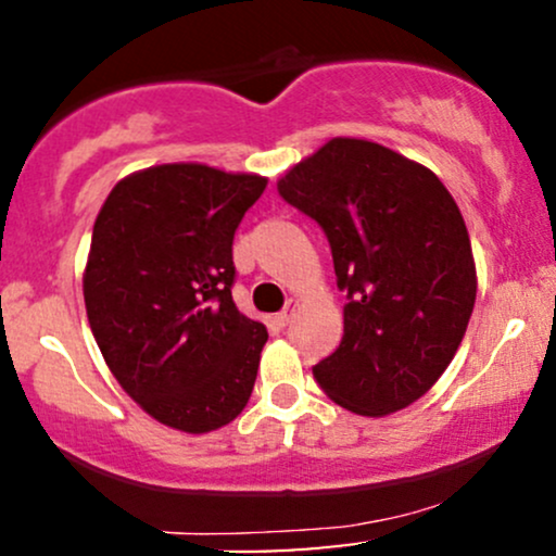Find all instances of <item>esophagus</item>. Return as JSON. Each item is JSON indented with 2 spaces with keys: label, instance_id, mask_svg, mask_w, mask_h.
<instances>
[{
  "label": "esophagus",
  "instance_id": "1",
  "mask_svg": "<svg viewBox=\"0 0 556 556\" xmlns=\"http://www.w3.org/2000/svg\"><path fill=\"white\" fill-rule=\"evenodd\" d=\"M298 300H290V303H287V308L285 311H279L277 316H274V321H277V327H287V324H290V318L295 316V311H298Z\"/></svg>",
  "mask_w": 556,
  "mask_h": 556
}]
</instances>
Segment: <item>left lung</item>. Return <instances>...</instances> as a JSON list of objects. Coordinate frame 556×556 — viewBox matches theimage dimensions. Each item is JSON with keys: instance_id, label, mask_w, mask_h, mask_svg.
Returning <instances> with one entry per match:
<instances>
[{"instance_id": "1", "label": "left lung", "mask_w": 556, "mask_h": 556, "mask_svg": "<svg viewBox=\"0 0 556 556\" xmlns=\"http://www.w3.org/2000/svg\"><path fill=\"white\" fill-rule=\"evenodd\" d=\"M327 235L348 292L340 348L314 366L350 413L413 405L455 358L476 305V261L455 198L429 167L363 138H331L277 182Z\"/></svg>"}]
</instances>
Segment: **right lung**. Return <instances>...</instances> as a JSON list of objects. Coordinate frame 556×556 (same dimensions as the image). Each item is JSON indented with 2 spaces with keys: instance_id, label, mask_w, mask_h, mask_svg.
Listing matches in <instances>:
<instances>
[{
  "instance_id": "obj_1",
  "label": "right lung",
  "mask_w": 556,
  "mask_h": 556,
  "mask_svg": "<svg viewBox=\"0 0 556 556\" xmlns=\"http://www.w3.org/2000/svg\"><path fill=\"white\" fill-rule=\"evenodd\" d=\"M266 177L159 164L112 188L83 271L91 331L119 387L185 433L242 413L269 331L232 300V238Z\"/></svg>"
}]
</instances>
